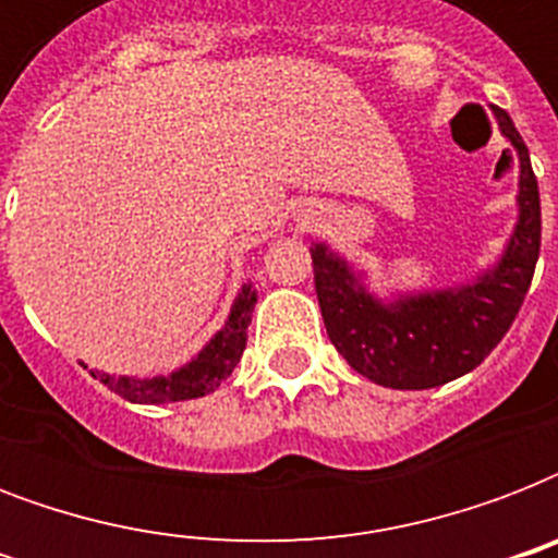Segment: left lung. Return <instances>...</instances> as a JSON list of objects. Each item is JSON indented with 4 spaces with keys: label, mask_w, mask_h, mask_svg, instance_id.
Instances as JSON below:
<instances>
[{
    "label": "left lung",
    "mask_w": 558,
    "mask_h": 558,
    "mask_svg": "<svg viewBox=\"0 0 558 558\" xmlns=\"http://www.w3.org/2000/svg\"><path fill=\"white\" fill-rule=\"evenodd\" d=\"M493 112L519 156V217L498 260L475 278L454 287L393 289L379 295L365 269H356L327 243L310 245L327 336L353 371L381 388H437L475 371L524 304L542 245V205L527 144L504 109Z\"/></svg>",
    "instance_id": "1"
}]
</instances>
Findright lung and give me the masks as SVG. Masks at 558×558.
Masks as SVG:
<instances>
[{
    "label": "right lung",
    "mask_w": 558,
    "mask_h": 558,
    "mask_svg": "<svg viewBox=\"0 0 558 558\" xmlns=\"http://www.w3.org/2000/svg\"><path fill=\"white\" fill-rule=\"evenodd\" d=\"M257 304V289L252 283H243L236 292L234 304L228 310L226 324L210 336L196 356H191L182 367L170 371L168 376H116L107 371H89L95 379H100L107 388H112L118 397L138 405H161V402H182V399H196L222 385L236 367L248 339V324H252V310Z\"/></svg>",
    "instance_id": "add662e5"
}]
</instances>
